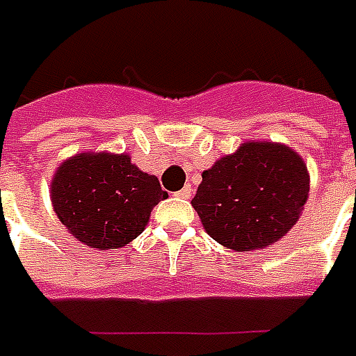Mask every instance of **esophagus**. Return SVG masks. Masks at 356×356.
Returning <instances> with one entry per match:
<instances>
[{
  "instance_id": "obj_1",
  "label": "esophagus",
  "mask_w": 356,
  "mask_h": 356,
  "mask_svg": "<svg viewBox=\"0 0 356 356\" xmlns=\"http://www.w3.org/2000/svg\"><path fill=\"white\" fill-rule=\"evenodd\" d=\"M191 186H186V188H182V190L180 191H176V195H178V197H182V199H190L191 197Z\"/></svg>"
}]
</instances>
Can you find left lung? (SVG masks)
<instances>
[{
  "mask_svg": "<svg viewBox=\"0 0 356 356\" xmlns=\"http://www.w3.org/2000/svg\"><path fill=\"white\" fill-rule=\"evenodd\" d=\"M307 197L303 159L286 145L249 142L203 172L191 205L214 241L241 253L286 236Z\"/></svg>",
  "mask_w": 356,
  "mask_h": 356,
  "instance_id": "1",
  "label": "left lung"
}]
</instances>
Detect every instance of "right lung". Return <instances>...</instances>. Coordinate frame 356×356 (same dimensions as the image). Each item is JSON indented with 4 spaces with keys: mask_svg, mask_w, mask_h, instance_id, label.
Segmentation results:
<instances>
[{
    "mask_svg": "<svg viewBox=\"0 0 356 356\" xmlns=\"http://www.w3.org/2000/svg\"><path fill=\"white\" fill-rule=\"evenodd\" d=\"M166 197L157 178L128 155L82 153L65 161L51 182L59 220L78 241L102 251L138 238L153 207Z\"/></svg>",
    "mask_w": 356,
    "mask_h": 356,
    "instance_id": "add662e5",
    "label": "right lung"
}]
</instances>
